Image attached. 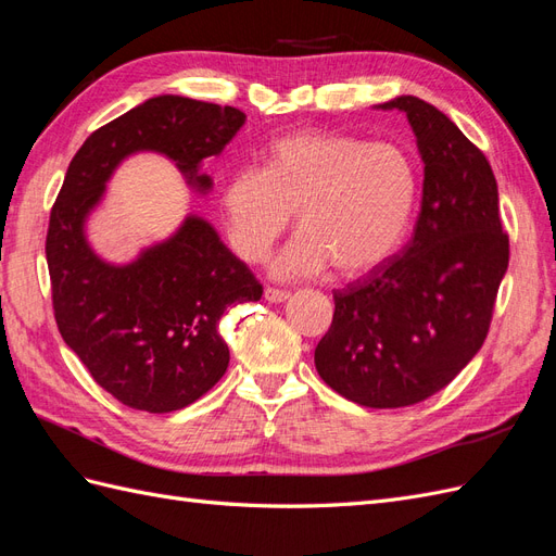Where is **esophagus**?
Instances as JSON below:
<instances>
[{
  "label": "esophagus",
  "instance_id": "1",
  "mask_svg": "<svg viewBox=\"0 0 556 556\" xmlns=\"http://www.w3.org/2000/svg\"><path fill=\"white\" fill-rule=\"evenodd\" d=\"M264 296H266V301H271V304H280V301L290 299V292L288 290H278V288H266Z\"/></svg>",
  "mask_w": 556,
  "mask_h": 556
}]
</instances>
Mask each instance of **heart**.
<instances>
[{
    "mask_svg": "<svg viewBox=\"0 0 556 556\" xmlns=\"http://www.w3.org/2000/svg\"><path fill=\"white\" fill-rule=\"evenodd\" d=\"M417 172L396 143L299 131L276 141L264 169L245 166L223 192L227 237L239 257L257 262L296 213V237L271 262L282 278L371 271L408 227Z\"/></svg>",
    "mask_w": 556,
    "mask_h": 556,
    "instance_id": "b5f03b06",
    "label": "heart"
}]
</instances>
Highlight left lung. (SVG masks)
Segmentation results:
<instances>
[{
  "label": "left lung",
  "instance_id": "left-lung-1",
  "mask_svg": "<svg viewBox=\"0 0 556 556\" xmlns=\"http://www.w3.org/2000/svg\"><path fill=\"white\" fill-rule=\"evenodd\" d=\"M380 106L408 115L425 162L422 211L399 255L333 290L315 368L359 406L403 408L441 392L482 348L510 241L482 150L422 99Z\"/></svg>",
  "mask_w": 556,
  "mask_h": 556
}]
</instances>
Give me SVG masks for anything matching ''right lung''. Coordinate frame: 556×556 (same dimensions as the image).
<instances>
[{"label":"right lung","mask_w":556,"mask_h":556,"mask_svg":"<svg viewBox=\"0 0 556 556\" xmlns=\"http://www.w3.org/2000/svg\"><path fill=\"white\" fill-rule=\"evenodd\" d=\"M243 123L233 106L148 99L90 134L50 208L46 262L58 329L94 382L134 410L172 413L204 396L229 364L220 317L231 304L260 301L262 285L201 217L127 266L94 255L83 220L137 150L164 153L208 190L211 178L197 174L201 160L220 155Z\"/></svg>","instance_id":"add662e5"}]
</instances>
